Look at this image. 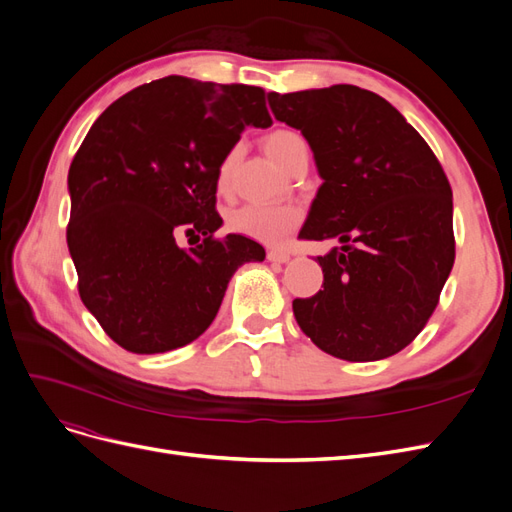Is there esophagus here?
<instances>
[{"instance_id": "1", "label": "esophagus", "mask_w": 512, "mask_h": 512, "mask_svg": "<svg viewBox=\"0 0 512 512\" xmlns=\"http://www.w3.org/2000/svg\"><path fill=\"white\" fill-rule=\"evenodd\" d=\"M267 258L271 262H288L290 260V252H286V250H269Z\"/></svg>"}]
</instances>
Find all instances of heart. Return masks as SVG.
<instances>
[{"label":"heart","instance_id":"1","mask_svg":"<svg viewBox=\"0 0 512 512\" xmlns=\"http://www.w3.org/2000/svg\"><path fill=\"white\" fill-rule=\"evenodd\" d=\"M267 156L284 170H290L299 162L309 158V149L305 138L288 128H277L265 136ZM239 156V147H232L218 168V192L228 190L230 173L235 168ZM299 224V211L294 207H262V205H245L228 215V228L237 235L254 239L260 243H280L286 239L290 230Z\"/></svg>","mask_w":512,"mask_h":512}]
</instances>
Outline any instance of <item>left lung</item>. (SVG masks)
Masks as SVG:
<instances>
[{
	"label": "left lung",
	"mask_w": 512,
	"mask_h": 512,
	"mask_svg": "<svg viewBox=\"0 0 512 512\" xmlns=\"http://www.w3.org/2000/svg\"><path fill=\"white\" fill-rule=\"evenodd\" d=\"M269 106L301 130L324 179L299 239L344 243L318 256L322 290L294 299V318L337 359L397 354L425 329L455 262L453 190L442 164L374 91H271Z\"/></svg>",
	"instance_id": "left-lung-1"
}]
</instances>
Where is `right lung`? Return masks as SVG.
I'll list each match as a JSON object with an SVG mask.
<instances>
[{"label":"right lung","instance_id":"obj_1","mask_svg":"<svg viewBox=\"0 0 512 512\" xmlns=\"http://www.w3.org/2000/svg\"><path fill=\"white\" fill-rule=\"evenodd\" d=\"M271 123L262 87L166 76L91 126L68 173L66 239L81 301L115 344L158 354L194 342L232 273L265 260L252 239L215 237V181L241 132ZM179 234L204 241L181 251Z\"/></svg>","mask_w":512,"mask_h":512}]
</instances>
